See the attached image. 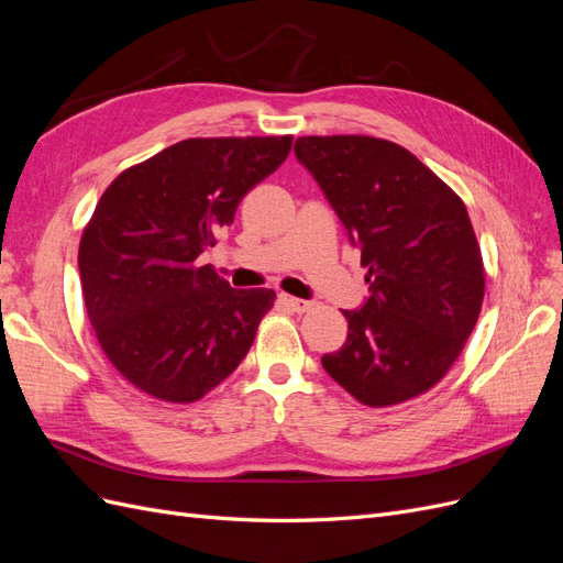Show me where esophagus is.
Listing matches in <instances>:
<instances>
[{
	"label": "esophagus",
	"instance_id": "obj_1",
	"mask_svg": "<svg viewBox=\"0 0 563 563\" xmlns=\"http://www.w3.org/2000/svg\"><path fill=\"white\" fill-rule=\"evenodd\" d=\"M279 300L286 305L288 310H294V312H308V310L312 308V302H310V300L294 298V296H286V294H282V296H279Z\"/></svg>",
	"mask_w": 563,
	"mask_h": 563
}]
</instances>
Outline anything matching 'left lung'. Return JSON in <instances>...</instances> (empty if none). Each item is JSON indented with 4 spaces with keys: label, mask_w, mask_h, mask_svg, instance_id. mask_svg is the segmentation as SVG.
I'll return each instance as SVG.
<instances>
[{
    "label": "left lung",
    "mask_w": 563,
    "mask_h": 563,
    "mask_svg": "<svg viewBox=\"0 0 563 563\" xmlns=\"http://www.w3.org/2000/svg\"><path fill=\"white\" fill-rule=\"evenodd\" d=\"M294 152L368 269V298L343 310L347 338L321 356L323 371L366 406L422 395L444 378L482 312L484 265L465 203L383 139L308 135Z\"/></svg>",
    "instance_id": "1"
}]
</instances>
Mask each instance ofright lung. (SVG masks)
<instances>
[{"label": "right lung", "mask_w": 563, "mask_h": 563, "mask_svg": "<svg viewBox=\"0 0 563 563\" xmlns=\"http://www.w3.org/2000/svg\"><path fill=\"white\" fill-rule=\"evenodd\" d=\"M291 135L190 139L119 174L79 242L84 305L100 347L147 395L201 399L240 366L272 288H232L199 255Z\"/></svg>", "instance_id": "obj_1"}]
</instances>
